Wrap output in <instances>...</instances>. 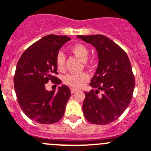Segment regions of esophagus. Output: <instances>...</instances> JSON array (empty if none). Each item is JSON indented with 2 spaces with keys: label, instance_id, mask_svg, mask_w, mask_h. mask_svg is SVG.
Instances as JSON below:
<instances>
[{
  "label": "esophagus",
  "instance_id": "34e87169",
  "mask_svg": "<svg viewBox=\"0 0 151 151\" xmlns=\"http://www.w3.org/2000/svg\"><path fill=\"white\" fill-rule=\"evenodd\" d=\"M77 91V89H74V88H71V94H74V93H75Z\"/></svg>",
  "mask_w": 151,
  "mask_h": 151
}]
</instances>
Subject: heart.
Masks as SVG:
<instances>
[{"instance_id":"b5f03b06","label":"heart","mask_w":151,"mask_h":151,"mask_svg":"<svg viewBox=\"0 0 151 151\" xmlns=\"http://www.w3.org/2000/svg\"><path fill=\"white\" fill-rule=\"evenodd\" d=\"M71 51L74 55H75L77 58L84 62V63L87 64V57L88 54V49L85 45L81 43H77L71 47ZM65 57L63 53L60 52L57 53L56 57V65L59 71H63L65 68ZM88 79V74L86 73L81 74H69L65 76L64 81L66 85L72 88H80L83 86V84L86 82Z\"/></svg>"}]
</instances>
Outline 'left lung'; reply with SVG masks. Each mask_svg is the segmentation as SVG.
I'll return each mask as SVG.
<instances>
[{"instance_id": "8db88e82", "label": "left lung", "mask_w": 151, "mask_h": 151, "mask_svg": "<svg viewBox=\"0 0 151 151\" xmlns=\"http://www.w3.org/2000/svg\"><path fill=\"white\" fill-rule=\"evenodd\" d=\"M95 47L98 64L91 79V89L85 92L83 111L92 124H107L118 119L133 97L135 78L128 56L110 39L103 35L77 36ZM100 91L101 95H98Z\"/></svg>"}]
</instances>
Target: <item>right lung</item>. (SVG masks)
<instances>
[{"instance_id":"obj_1","label":"right lung","mask_w":151,"mask_h":151,"mask_svg":"<svg viewBox=\"0 0 151 151\" xmlns=\"http://www.w3.org/2000/svg\"><path fill=\"white\" fill-rule=\"evenodd\" d=\"M71 40L66 36L47 35L29 46L17 63L14 87L18 102L24 113L39 124H53L63 118L71 96L65 85L56 92L46 90L45 84L51 80L60 84L56 57L63 45Z\"/></svg>"}]
</instances>
